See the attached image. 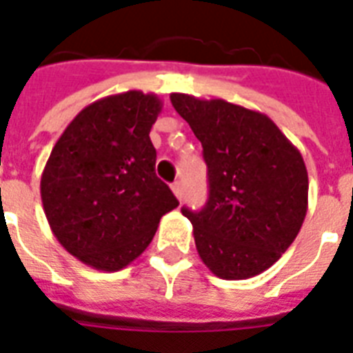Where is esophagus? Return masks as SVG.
Segmentation results:
<instances>
[{
    "mask_svg": "<svg viewBox=\"0 0 353 353\" xmlns=\"http://www.w3.org/2000/svg\"><path fill=\"white\" fill-rule=\"evenodd\" d=\"M172 192H174V194H176V199L181 202V200H183V194H185L183 183H181V181H176V183H172Z\"/></svg>",
    "mask_w": 353,
    "mask_h": 353,
    "instance_id": "1",
    "label": "esophagus"
}]
</instances>
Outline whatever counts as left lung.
Returning <instances> with one entry per match:
<instances>
[{
  "label": "left lung",
  "instance_id": "8db88e82",
  "mask_svg": "<svg viewBox=\"0 0 353 353\" xmlns=\"http://www.w3.org/2000/svg\"><path fill=\"white\" fill-rule=\"evenodd\" d=\"M208 164L206 206L183 208L202 263L223 280H248L280 259L303 227L308 172L303 154L265 113L174 92Z\"/></svg>",
  "mask_w": 353,
  "mask_h": 353
}]
</instances>
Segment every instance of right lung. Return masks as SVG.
Here are the masks:
<instances>
[{
  "label": "right lung",
  "mask_w": 353,
  "mask_h": 353,
  "mask_svg": "<svg viewBox=\"0 0 353 353\" xmlns=\"http://www.w3.org/2000/svg\"><path fill=\"white\" fill-rule=\"evenodd\" d=\"M162 111L157 94L105 96L79 111L52 147L41 200L52 234L68 253L117 272L151 244L164 214L179 206L154 174L149 132Z\"/></svg>",
  "instance_id": "right-lung-1"
}]
</instances>
